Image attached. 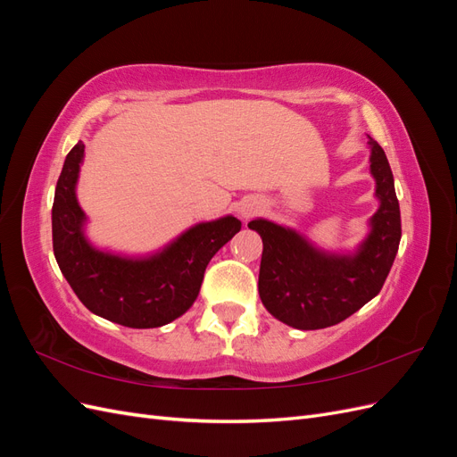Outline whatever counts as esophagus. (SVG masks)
<instances>
[{
	"label": "esophagus",
	"instance_id": "34e87169",
	"mask_svg": "<svg viewBox=\"0 0 457 457\" xmlns=\"http://www.w3.org/2000/svg\"><path fill=\"white\" fill-rule=\"evenodd\" d=\"M257 210H259V204H257V202H252V200H247V202H242V204H240L238 213H240L242 219H250L253 213H257Z\"/></svg>",
	"mask_w": 457,
	"mask_h": 457
}]
</instances>
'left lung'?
I'll return each mask as SVG.
<instances>
[{
  "label": "left lung",
  "mask_w": 457,
  "mask_h": 457,
  "mask_svg": "<svg viewBox=\"0 0 457 457\" xmlns=\"http://www.w3.org/2000/svg\"><path fill=\"white\" fill-rule=\"evenodd\" d=\"M368 145L379 207L354 252H326L295 228L262 217L247 223L262 240L259 297L287 326L322 329L343 322L381 292L393 267L403 237L395 179L378 141L370 137Z\"/></svg>",
  "instance_id": "8db88e82"
}]
</instances>
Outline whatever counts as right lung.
Listing matches in <instances>:
<instances>
[{
  "label": "right lung",
  "mask_w": 457,
  "mask_h": 457,
  "mask_svg": "<svg viewBox=\"0 0 457 457\" xmlns=\"http://www.w3.org/2000/svg\"><path fill=\"white\" fill-rule=\"evenodd\" d=\"M86 145L64 160L53 202V252L78 299L96 316L128 328H158L185 314L200 294L207 262L242 223L232 215L204 220L148 255H121L95 247L76 185Z\"/></svg>",
  "instance_id": "obj_1"
}]
</instances>
